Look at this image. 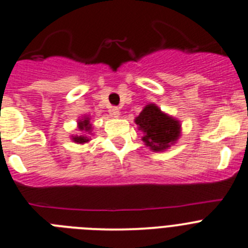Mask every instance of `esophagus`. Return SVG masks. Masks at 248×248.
Returning <instances> with one entry per match:
<instances>
[{
  "label": "esophagus",
  "mask_w": 248,
  "mask_h": 248,
  "mask_svg": "<svg viewBox=\"0 0 248 248\" xmlns=\"http://www.w3.org/2000/svg\"><path fill=\"white\" fill-rule=\"evenodd\" d=\"M108 112H110L111 116L119 117L120 116V108H117V106H111V108L108 110Z\"/></svg>",
  "instance_id": "1"
}]
</instances>
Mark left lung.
Returning a JSON list of instances; mask_svg holds the SVG:
<instances>
[{
  "instance_id": "1",
  "label": "left lung",
  "mask_w": 248,
  "mask_h": 248,
  "mask_svg": "<svg viewBox=\"0 0 248 248\" xmlns=\"http://www.w3.org/2000/svg\"><path fill=\"white\" fill-rule=\"evenodd\" d=\"M135 121L144 132L143 142L155 152L170 147L180 136V122L161 112L154 104L145 106Z\"/></svg>"
}]
</instances>
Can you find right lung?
Returning <instances> with one entry per match:
<instances>
[{
  "mask_svg": "<svg viewBox=\"0 0 248 248\" xmlns=\"http://www.w3.org/2000/svg\"><path fill=\"white\" fill-rule=\"evenodd\" d=\"M79 131L83 132H89L90 131V124H89V119H85L84 121L79 122ZM73 140L77 143H85L88 142V137L85 136H79V137H73Z\"/></svg>",
  "mask_w": 248,
  "mask_h": 248,
  "instance_id": "1",
  "label": "right lung"
}]
</instances>
